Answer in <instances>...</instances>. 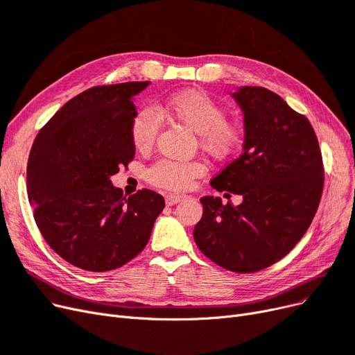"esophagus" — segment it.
<instances>
[{
  "instance_id": "34e87169",
  "label": "esophagus",
  "mask_w": 355,
  "mask_h": 355,
  "mask_svg": "<svg viewBox=\"0 0 355 355\" xmlns=\"http://www.w3.org/2000/svg\"><path fill=\"white\" fill-rule=\"evenodd\" d=\"M184 199H186V196H182V194H168V196L165 198V202H166V205H169V207H173V205L184 200Z\"/></svg>"
}]
</instances>
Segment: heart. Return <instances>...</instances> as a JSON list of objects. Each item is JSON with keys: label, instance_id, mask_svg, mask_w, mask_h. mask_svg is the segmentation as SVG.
Masks as SVG:
<instances>
[{"label": "heart", "instance_id": "heart-1", "mask_svg": "<svg viewBox=\"0 0 355 355\" xmlns=\"http://www.w3.org/2000/svg\"><path fill=\"white\" fill-rule=\"evenodd\" d=\"M162 110L199 135V144L209 156L224 159L230 156L242 141V130L234 122L225 121L224 106L199 89H187L169 97ZM161 122L156 112L143 106L131 121V139L137 150H147L156 140ZM205 173L196 161L161 159L147 171L152 184L166 190H186L194 178Z\"/></svg>", "mask_w": 355, "mask_h": 355}]
</instances>
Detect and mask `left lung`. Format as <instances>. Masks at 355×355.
Segmentation results:
<instances>
[{
  "label": "left lung",
  "instance_id": "1",
  "mask_svg": "<svg viewBox=\"0 0 355 355\" xmlns=\"http://www.w3.org/2000/svg\"><path fill=\"white\" fill-rule=\"evenodd\" d=\"M232 97L243 112V152L211 186L242 203L203 196L193 237L220 267L255 272L288 255L310 227L323 191L322 153L310 121L276 93L240 87Z\"/></svg>",
  "mask_w": 355,
  "mask_h": 355
}]
</instances>
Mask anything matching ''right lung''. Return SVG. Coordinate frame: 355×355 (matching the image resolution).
Returning <instances> with one entry per match:
<instances>
[{
	"mask_svg": "<svg viewBox=\"0 0 355 355\" xmlns=\"http://www.w3.org/2000/svg\"><path fill=\"white\" fill-rule=\"evenodd\" d=\"M148 81L93 87L55 112L33 141L28 198L45 242L69 264L109 271L139 255L165 199L152 190L122 198L110 177L135 155L134 97Z\"/></svg>",
	"mask_w": 355,
	"mask_h": 355,
	"instance_id": "add662e5",
	"label": "right lung"
}]
</instances>
